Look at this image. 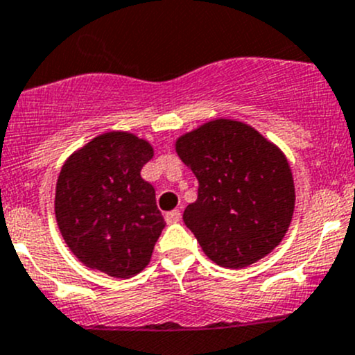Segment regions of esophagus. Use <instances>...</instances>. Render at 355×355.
Listing matches in <instances>:
<instances>
[{"instance_id":"obj_1","label":"esophagus","mask_w":355,"mask_h":355,"mask_svg":"<svg viewBox=\"0 0 355 355\" xmlns=\"http://www.w3.org/2000/svg\"><path fill=\"white\" fill-rule=\"evenodd\" d=\"M164 220H166V223H178L182 220V213L178 209H173L164 214Z\"/></svg>"}]
</instances>
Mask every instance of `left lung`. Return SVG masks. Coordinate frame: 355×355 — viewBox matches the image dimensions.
Returning <instances> with one entry per match:
<instances>
[{"mask_svg": "<svg viewBox=\"0 0 355 355\" xmlns=\"http://www.w3.org/2000/svg\"><path fill=\"white\" fill-rule=\"evenodd\" d=\"M175 151L199 182L184 221L213 263L245 268L284 241L295 185L277 144L244 121L218 118L180 135Z\"/></svg>", "mask_w": 355, "mask_h": 355, "instance_id": "8db88e82", "label": "left lung"}]
</instances>
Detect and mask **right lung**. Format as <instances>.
Listing matches in <instances>:
<instances>
[{"label": "right lung", "instance_id": "right-lung-1", "mask_svg": "<svg viewBox=\"0 0 355 355\" xmlns=\"http://www.w3.org/2000/svg\"><path fill=\"white\" fill-rule=\"evenodd\" d=\"M151 142L111 130L71 153L56 180L55 214L68 249L91 270L132 278L149 264L164 220L141 170Z\"/></svg>", "mask_w": 355, "mask_h": 355}]
</instances>
